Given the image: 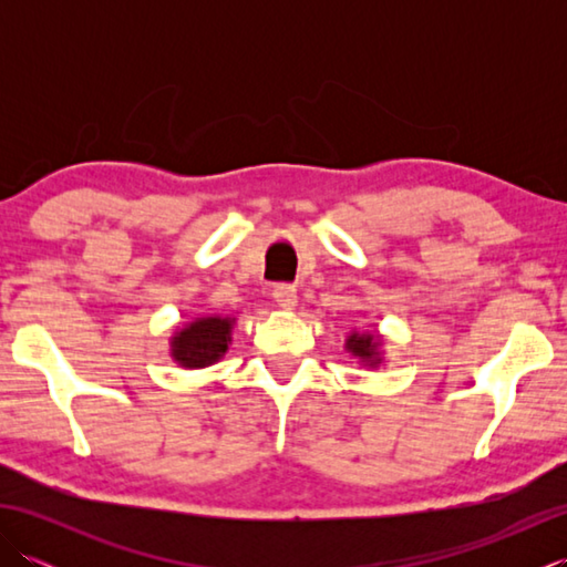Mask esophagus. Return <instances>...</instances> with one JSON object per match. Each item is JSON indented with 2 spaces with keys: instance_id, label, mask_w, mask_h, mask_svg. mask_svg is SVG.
<instances>
[{
  "instance_id": "34e87169",
  "label": "esophagus",
  "mask_w": 567,
  "mask_h": 567,
  "mask_svg": "<svg viewBox=\"0 0 567 567\" xmlns=\"http://www.w3.org/2000/svg\"><path fill=\"white\" fill-rule=\"evenodd\" d=\"M272 299L277 302V307L295 309V305H297V290H295L292 285H275Z\"/></svg>"
}]
</instances>
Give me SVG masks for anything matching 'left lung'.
Masks as SVG:
<instances>
[{"mask_svg":"<svg viewBox=\"0 0 567 567\" xmlns=\"http://www.w3.org/2000/svg\"><path fill=\"white\" fill-rule=\"evenodd\" d=\"M346 348L353 355L368 360V363H378V339L372 333H351L346 341Z\"/></svg>","mask_w":567,"mask_h":567,"instance_id":"obj_1","label":"left lung"}]
</instances>
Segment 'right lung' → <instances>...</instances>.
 Returning <instances> with one entry per match:
<instances>
[{"instance_id":"add662e5","label":"right lung","mask_w":567,"mask_h":567,"mask_svg":"<svg viewBox=\"0 0 567 567\" xmlns=\"http://www.w3.org/2000/svg\"><path fill=\"white\" fill-rule=\"evenodd\" d=\"M231 319L204 317L173 336V358L183 368H207L219 360L231 341Z\"/></svg>"}]
</instances>
